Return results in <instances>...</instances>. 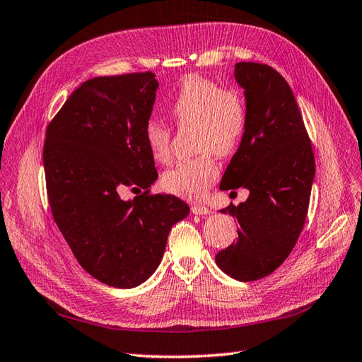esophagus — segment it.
Instances as JSON below:
<instances>
[{
    "label": "esophagus",
    "mask_w": 362,
    "mask_h": 362,
    "mask_svg": "<svg viewBox=\"0 0 362 362\" xmlns=\"http://www.w3.org/2000/svg\"><path fill=\"white\" fill-rule=\"evenodd\" d=\"M192 212H194L195 216H206V214L211 212V209L206 208V206H202V204H194L192 206Z\"/></svg>",
    "instance_id": "34e87169"
}]
</instances>
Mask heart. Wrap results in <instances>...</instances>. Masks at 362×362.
I'll return each instance as SVG.
<instances>
[{
    "label": "heart",
    "mask_w": 362,
    "mask_h": 362,
    "mask_svg": "<svg viewBox=\"0 0 362 362\" xmlns=\"http://www.w3.org/2000/svg\"><path fill=\"white\" fill-rule=\"evenodd\" d=\"M170 114L180 128L194 127L198 158L182 160L162 176L167 192L187 200H202L218 178V156H228L240 145L248 124L247 101L235 87H220L216 81L192 75L181 83L170 103ZM145 144L160 164L172 160V129L150 120L144 129Z\"/></svg>",
    "instance_id": "obj_1"
}]
</instances>
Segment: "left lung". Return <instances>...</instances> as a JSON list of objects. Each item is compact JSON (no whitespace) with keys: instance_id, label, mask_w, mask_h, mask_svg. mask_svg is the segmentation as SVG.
<instances>
[{"instance_id":"obj_1","label":"left lung","mask_w":362,"mask_h":362,"mask_svg":"<svg viewBox=\"0 0 362 362\" xmlns=\"http://www.w3.org/2000/svg\"><path fill=\"white\" fill-rule=\"evenodd\" d=\"M248 124L220 190L248 189L247 202L222 209L235 217L239 238L216 262L238 281H256L281 265L303 230L315 175L311 140L289 84L265 64L239 62Z\"/></svg>"}]
</instances>
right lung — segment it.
<instances>
[{
  "label": "right lung",
  "mask_w": 362,
  "mask_h": 362,
  "mask_svg": "<svg viewBox=\"0 0 362 362\" xmlns=\"http://www.w3.org/2000/svg\"><path fill=\"white\" fill-rule=\"evenodd\" d=\"M158 86L151 71L86 81L48 124L43 145L59 231L88 275L119 289L154 274L172 226L190 211L178 197L150 194L158 172L144 129ZM124 185L146 192L124 202Z\"/></svg>",
  "instance_id": "add662e5"
}]
</instances>
